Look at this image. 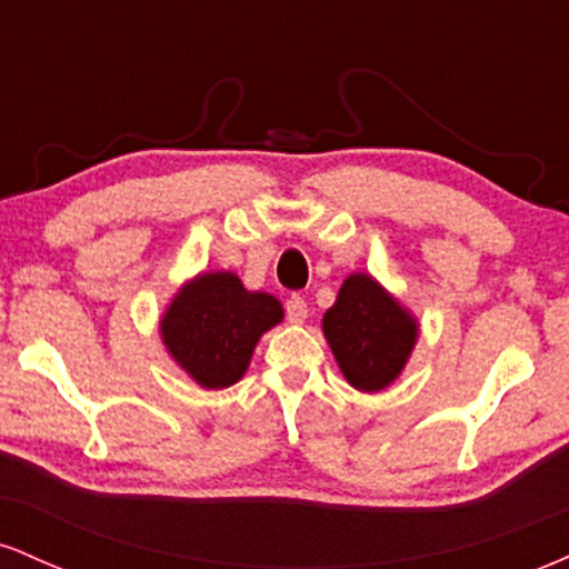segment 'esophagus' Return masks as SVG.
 <instances>
[{
  "instance_id": "1",
  "label": "esophagus",
  "mask_w": 569,
  "mask_h": 569,
  "mask_svg": "<svg viewBox=\"0 0 569 569\" xmlns=\"http://www.w3.org/2000/svg\"><path fill=\"white\" fill-rule=\"evenodd\" d=\"M286 318H289L291 323H305V318H307V302H305V297H299V293H293L289 302H286Z\"/></svg>"
}]
</instances>
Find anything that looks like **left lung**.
<instances>
[{
    "label": "left lung",
    "instance_id": "obj_1",
    "mask_svg": "<svg viewBox=\"0 0 569 569\" xmlns=\"http://www.w3.org/2000/svg\"><path fill=\"white\" fill-rule=\"evenodd\" d=\"M415 316L367 272L345 278L326 310L323 335L356 390L377 393L401 375L417 342Z\"/></svg>",
    "mask_w": 569,
    "mask_h": 569
}]
</instances>
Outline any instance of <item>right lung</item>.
<instances>
[{"instance_id": "1", "label": "right lung", "mask_w": 569, "mask_h": 569, "mask_svg": "<svg viewBox=\"0 0 569 569\" xmlns=\"http://www.w3.org/2000/svg\"><path fill=\"white\" fill-rule=\"evenodd\" d=\"M283 321L272 293L248 291L234 272H202L162 312L166 350L202 388H230L246 375L259 337Z\"/></svg>"}]
</instances>
